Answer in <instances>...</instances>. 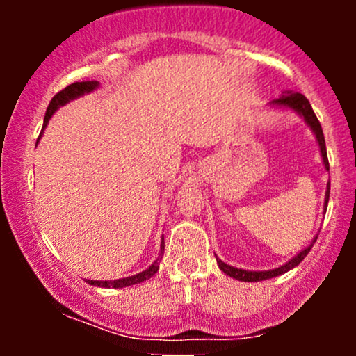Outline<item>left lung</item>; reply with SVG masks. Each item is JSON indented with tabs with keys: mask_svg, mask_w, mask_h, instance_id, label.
I'll return each mask as SVG.
<instances>
[{
	"mask_svg": "<svg viewBox=\"0 0 356 356\" xmlns=\"http://www.w3.org/2000/svg\"><path fill=\"white\" fill-rule=\"evenodd\" d=\"M273 105H280V107H289L293 108L295 112L300 113L301 117L305 118L306 124L312 127V130L314 132V136H316V140L318 144H320V150H321V157H323V162H325V167L326 170L330 169V164H328V155H326V145H325V136H323V130H321V125H320V120H318L316 115H314L312 105H309L308 99H306L305 95H301V93H286V95H281L280 99L273 100L271 102ZM328 199H330V184L328 187H326V195H325V211H326V206H328ZM318 238L313 239V243L309 244L308 248L303 249V251L300 252V254L293 257L291 261H288V263L283 264L281 268H276V269H271V271H246V269H239V268H232L229 264L222 263V261L218 259V256H216V259H218V264L220 268V271L226 273L227 276L231 277H236V280L239 281H263V280H269V277H275V276H280L283 275V273L289 271V269H293L298 264L301 263V261L305 259L306 254L309 252V249L313 248V244L316 243Z\"/></svg>",
	"mask_w": 356,
	"mask_h": 356,
	"instance_id": "1",
	"label": "left lung"
}]
</instances>
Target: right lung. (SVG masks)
<instances>
[{
    "instance_id": "right-lung-1",
    "label": "right lung",
    "mask_w": 356,
    "mask_h": 356,
    "mask_svg": "<svg viewBox=\"0 0 356 356\" xmlns=\"http://www.w3.org/2000/svg\"><path fill=\"white\" fill-rule=\"evenodd\" d=\"M99 87V81H75V83L68 85V87H65L63 90H60L58 93H56L55 97H53L50 105H48L47 108V113H44V122H43V129L47 127L48 120H50L53 112H55L56 108L61 107V105H65L67 102H70L73 99H76V97L83 95V93H88L92 92V90H95ZM43 134V132H42ZM40 134V136H42ZM162 254H164V239H162V246H161V257H157V259L154 261L152 266H149L145 269V271L138 273L136 276H129V277H122V280H113V281H90V280H85L88 284H93V286H102V288H125V286H134V284H140L144 283V281L149 280V277H152L155 273H157L159 269V261L162 259Z\"/></svg>"
}]
</instances>
